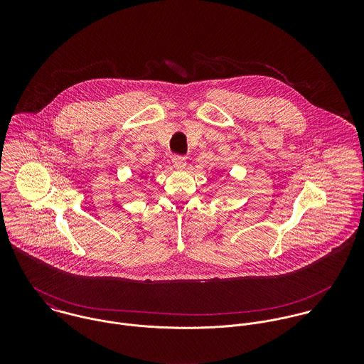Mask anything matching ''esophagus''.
Segmentation results:
<instances>
[{
  "label": "esophagus",
  "instance_id": "esophagus-1",
  "mask_svg": "<svg viewBox=\"0 0 364 364\" xmlns=\"http://www.w3.org/2000/svg\"><path fill=\"white\" fill-rule=\"evenodd\" d=\"M172 165L176 169H183L186 166V158L182 156H172Z\"/></svg>",
  "mask_w": 364,
  "mask_h": 364
}]
</instances>
